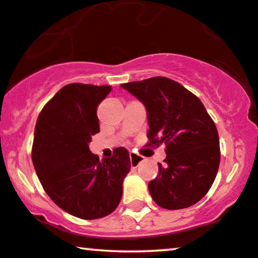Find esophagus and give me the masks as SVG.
<instances>
[{
	"label": "esophagus",
	"instance_id": "esophagus-1",
	"mask_svg": "<svg viewBox=\"0 0 258 258\" xmlns=\"http://www.w3.org/2000/svg\"><path fill=\"white\" fill-rule=\"evenodd\" d=\"M129 157H130V164H132V167H137V165L141 163V161L143 160L142 157L139 156V155L134 154V153H130Z\"/></svg>",
	"mask_w": 258,
	"mask_h": 258
}]
</instances>
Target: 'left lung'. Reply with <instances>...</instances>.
<instances>
[{"mask_svg": "<svg viewBox=\"0 0 258 258\" xmlns=\"http://www.w3.org/2000/svg\"><path fill=\"white\" fill-rule=\"evenodd\" d=\"M146 107L148 146L164 143L165 164L149 182L150 195L169 210L191 207L206 196L220 167L217 128L200 98L167 77L121 84Z\"/></svg>", "mask_w": 258, "mask_h": 258, "instance_id": "1", "label": "left lung"}]
</instances>
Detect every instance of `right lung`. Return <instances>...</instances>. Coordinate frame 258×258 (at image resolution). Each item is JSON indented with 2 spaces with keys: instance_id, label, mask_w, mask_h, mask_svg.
<instances>
[{
  "instance_id": "right-lung-1",
  "label": "right lung",
  "mask_w": 258,
  "mask_h": 258,
  "mask_svg": "<svg viewBox=\"0 0 258 258\" xmlns=\"http://www.w3.org/2000/svg\"><path fill=\"white\" fill-rule=\"evenodd\" d=\"M110 91V86L68 84L44 105L35 125L31 160L44 191L82 220L116 209L130 171L125 148L102 161L89 150L91 136L100 132L97 107Z\"/></svg>"
}]
</instances>
